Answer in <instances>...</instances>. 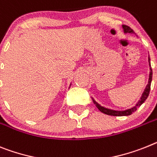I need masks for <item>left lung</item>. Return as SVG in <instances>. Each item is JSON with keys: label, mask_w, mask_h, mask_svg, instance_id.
<instances>
[{"label": "left lung", "mask_w": 157, "mask_h": 157, "mask_svg": "<svg viewBox=\"0 0 157 157\" xmlns=\"http://www.w3.org/2000/svg\"><path fill=\"white\" fill-rule=\"evenodd\" d=\"M122 29L123 31H124V33H130V34H132V33H134V32L132 31V29L131 28H129L127 25H122ZM148 63H149V67H150V71H149V77H148V84L146 86L145 89H144V92H143L142 95H141V97L139 99V101L136 102V105L134 106H132V108L128 109H125V110H114V109H108V108H105L104 106H101L100 104L97 102V101H95L94 99L92 98V100H93V102L94 103V105H96L98 109L99 110L101 111V113H105V114L107 115H110V116H128V115L132 114L133 112L137 109V108L140 106V105H142L143 103L144 102L147 98H148V94H149V91H150V86H151V82H152V68H151V65H150V58L149 56H148Z\"/></svg>", "instance_id": "8db88e82"}]
</instances>
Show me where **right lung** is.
Wrapping results in <instances>:
<instances>
[{"label": "right lung", "mask_w": 157, "mask_h": 157, "mask_svg": "<svg viewBox=\"0 0 157 157\" xmlns=\"http://www.w3.org/2000/svg\"><path fill=\"white\" fill-rule=\"evenodd\" d=\"M71 85H70V86H71Z\"/></svg>", "instance_id": "obj_1"}]
</instances>
